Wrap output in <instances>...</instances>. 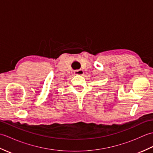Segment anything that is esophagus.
Returning <instances> with one entry per match:
<instances>
[{
  "instance_id": "esophagus-1",
  "label": "esophagus",
  "mask_w": 153,
  "mask_h": 153,
  "mask_svg": "<svg viewBox=\"0 0 153 153\" xmlns=\"http://www.w3.org/2000/svg\"><path fill=\"white\" fill-rule=\"evenodd\" d=\"M74 74L77 75V76H82V75L84 74L83 71L82 70H77L74 71Z\"/></svg>"
}]
</instances>
